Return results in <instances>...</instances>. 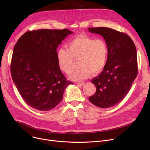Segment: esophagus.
Listing matches in <instances>:
<instances>
[{
	"instance_id": "34e87169",
	"label": "esophagus",
	"mask_w": 150,
	"mask_h": 150,
	"mask_svg": "<svg viewBox=\"0 0 150 150\" xmlns=\"http://www.w3.org/2000/svg\"><path fill=\"white\" fill-rule=\"evenodd\" d=\"M77 84H78V85H80V86H84V85L85 84V83H84V82H79V83H77Z\"/></svg>"
}]
</instances>
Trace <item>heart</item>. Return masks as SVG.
<instances>
[{"instance_id": "heart-1", "label": "heart", "mask_w": 150, "mask_h": 150, "mask_svg": "<svg viewBox=\"0 0 150 150\" xmlns=\"http://www.w3.org/2000/svg\"><path fill=\"white\" fill-rule=\"evenodd\" d=\"M107 55L108 48L104 41L81 36L72 39L67 49H58L57 59L59 69L66 74L71 73L74 60L78 59L79 67L70 78L81 81L88 78L91 73L97 74L101 72L106 64Z\"/></svg>"}]
</instances>
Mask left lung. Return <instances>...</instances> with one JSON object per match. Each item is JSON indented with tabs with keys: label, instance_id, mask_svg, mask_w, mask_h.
Here are the masks:
<instances>
[{
	"label": "left lung",
	"instance_id": "8db88e82",
	"mask_svg": "<svg viewBox=\"0 0 150 150\" xmlns=\"http://www.w3.org/2000/svg\"><path fill=\"white\" fill-rule=\"evenodd\" d=\"M88 30L105 39L108 52L103 70L91 81L96 92L89 100L99 108L112 107L127 96L137 75L136 46L128 35L112 28H88Z\"/></svg>",
	"mask_w": 150,
	"mask_h": 150
}]
</instances>
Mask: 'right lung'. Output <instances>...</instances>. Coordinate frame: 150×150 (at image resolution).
<instances>
[{
	"label": "right lung",
	"instance_id": "right-lung-1",
	"mask_svg": "<svg viewBox=\"0 0 150 150\" xmlns=\"http://www.w3.org/2000/svg\"><path fill=\"white\" fill-rule=\"evenodd\" d=\"M73 32L68 29H39L23 34L16 44L11 62L13 81L25 103L49 111L62 99L67 81L58 65L57 49Z\"/></svg>",
	"mask_w": 150,
	"mask_h": 150
}]
</instances>
